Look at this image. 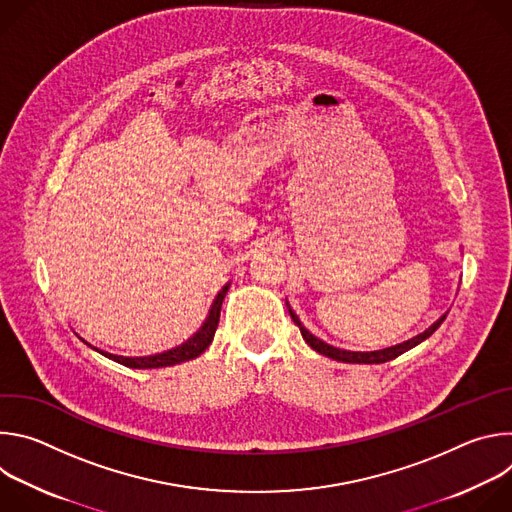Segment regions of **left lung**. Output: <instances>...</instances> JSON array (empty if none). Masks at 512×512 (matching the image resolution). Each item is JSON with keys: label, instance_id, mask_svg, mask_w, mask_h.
Returning a JSON list of instances; mask_svg holds the SVG:
<instances>
[{"label": "left lung", "instance_id": "obj_1", "mask_svg": "<svg viewBox=\"0 0 512 512\" xmlns=\"http://www.w3.org/2000/svg\"><path fill=\"white\" fill-rule=\"evenodd\" d=\"M289 316H291V320H294V324L300 328V332H302V336H304V340L316 350V352H320V354H324V356H328V358H334V360H340V362H364V364H381V362H389V360H393V358H397V356H401L403 352H407L409 348H413V346H417L419 342H423L425 338H429L437 328H440V324L446 320V316H442L440 320H437L435 324H431L425 332H421L419 336H415V338H411V340H407V342H401V344H395V346H389V348H383V350H371V352H356V350H344V348H336V346H332V344H328V342H324V340H320L318 336H314L304 324H302V320L296 316V312L289 308Z\"/></svg>", "mask_w": 512, "mask_h": 512}]
</instances>
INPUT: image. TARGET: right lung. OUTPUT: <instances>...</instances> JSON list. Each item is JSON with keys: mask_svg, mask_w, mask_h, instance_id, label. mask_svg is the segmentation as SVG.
Wrapping results in <instances>:
<instances>
[{"mask_svg": "<svg viewBox=\"0 0 512 512\" xmlns=\"http://www.w3.org/2000/svg\"><path fill=\"white\" fill-rule=\"evenodd\" d=\"M227 289H229V285H225L221 291H218V296L214 298L204 324L184 344H180V346H176L172 350L160 352V354H152V356H133L131 358V356H119V354H111V352H103V354L107 358L119 362V364H125V367H131V369L172 367V364H178V362L192 360V358L200 356L210 346V342L214 338V332H216V326H218V318H221V306H223V300L227 296Z\"/></svg>", "mask_w": 512, "mask_h": 512, "instance_id": "right-lung-1", "label": "right lung"}]
</instances>
